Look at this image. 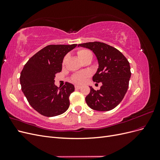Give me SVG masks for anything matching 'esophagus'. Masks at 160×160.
Segmentation results:
<instances>
[{"label": "esophagus", "mask_w": 160, "mask_h": 160, "mask_svg": "<svg viewBox=\"0 0 160 160\" xmlns=\"http://www.w3.org/2000/svg\"><path fill=\"white\" fill-rule=\"evenodd\" d=\"M75 89H81V86H79V85H75Z\"/></svg>", "instance_id": "1"}]
</instances>
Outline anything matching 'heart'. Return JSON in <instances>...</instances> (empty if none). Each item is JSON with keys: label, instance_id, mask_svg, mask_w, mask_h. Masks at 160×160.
Returning a JSON list of instances; mask_svg holds the SVG:
<instances>
[{"label": "heart", "instance_id": "obj_1", "mask_svg": "<svg viewBox=\"0 0 160 160\" xmlns=\"http://www.w3.org/2000/svg\"><path fill=\"white\" fill-rule=\"evenodd\" d=\"M77 55H78V57L81 61L83 59H85L87 57H93V55H92V53L89 51L86 50V49L79 50L78 51H77ZM67 57H68V56L67 55H66L64 57L63 61H62V65L65 64V62L67 59ZM88 76H89V73H88V72H81V73H77V74L72 75L71 77V80L72 82H74V83H75L82 84L84 83L86 78Z\"/></svg>", "mask_w": 160, "mask_h": 160}]
</instances>
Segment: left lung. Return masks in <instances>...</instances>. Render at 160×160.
I'll return each mask as SVG.
<instances>
[{
  "mask_svg": "<svg viewBox=\"0 0 160 160\" xmlns=\"http://www.w3.org/2000/svg\"><path fill=\"white\" fill-rule=\"evenodd\" d=\"M78 47L88 48L94 52L99 68L93 81L102 83L98 91L90 87V93L85 98L87 104L96 111L114 109L122 101L128 89L131 77L129 61L117 49L103 42H85Z\"/></svg>",
  "mask_w": 160,
  "mask_h": 160,
  "instance_id": "1",
  "label": "left lung"
}]
</instances>
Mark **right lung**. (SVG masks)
<instances>
[{"mask_svg":"<svg viewBox=\"0 0 160 160\" xmlns=\"http://www.w3.org/2000/svg\"><path fill=\"white\" fill-rule=\"evenodd\" d=\"M50 45L34 55L21 72V89L31 107L46 117L63 113L69 107V96L74 85L67 82L61 88L55 85V77L62 70L64 57L77 47Z\"/></svg>","mask_w":160,"mask_h":160,"instance_id":"1","label":"right lung"}]
</instances>
